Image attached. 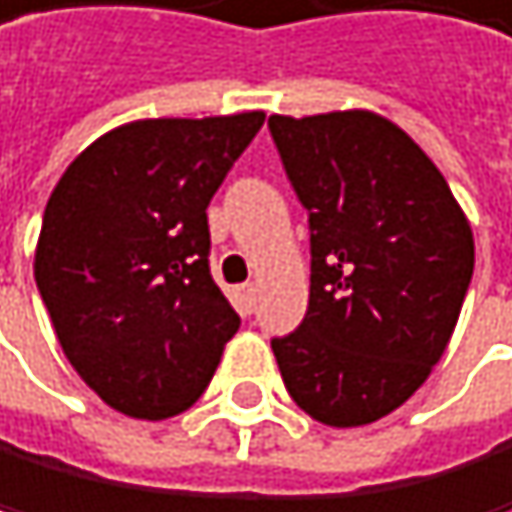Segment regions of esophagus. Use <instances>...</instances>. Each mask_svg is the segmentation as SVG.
Here are the masks:
<instances>
[{
  "label": "esophagus",
  "mask_w": 512,
  "mask_h": 512,
  "mask_svg": "<svg viewBox=\"0 0 512 512\" xmlns=\"http://www.w3.org/2000/svg\"><path fill=\"white\" fill-rule=\"evenodd\" d=\"M254 302H258V286H254V283L238 286V309H242L245 315H251L254 312Z\"/></svg>",
  "instance_id": "34e87169"
}]
</instances>
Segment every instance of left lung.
I'll return each instance as SVG.
<instances>
[{"mask_svg": "<svg viewBox=\"0 0 512 512\" xmlns=\"http://www.w3.org/2000/svg\"><path fill=\"white\" fill-rule=\"evenodd\" d=\"M267 127L312 251L306 318L270 341L283 385L321 424H373L440 363L472 283V229L440 168L392 120L274 114Z\"/></svg>", "mask_w": 512, "mask_h": 512, "instance_id": "8db88e82", "label": "left lung"}]
</instances>
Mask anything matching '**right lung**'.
Listing matches in <instances>:
<instances>
[{
  "instance_id": "1",
  "label": "right lung",
  "mask_w": 512,
  "mask_h": 512,
  "mask_svg": "<svg viewBox=\"0 0 512 512\" xmlns=\"http://www.w3.org/2000/svg\"><path fill=\"white\" fill-rule=\"evenodd\" d=\"M261 123V111L136 120L53 187L34 280L66 360L120 414L187 411L242 325L210 274L206 206Z\"/></svg>"
}]
</instances>
